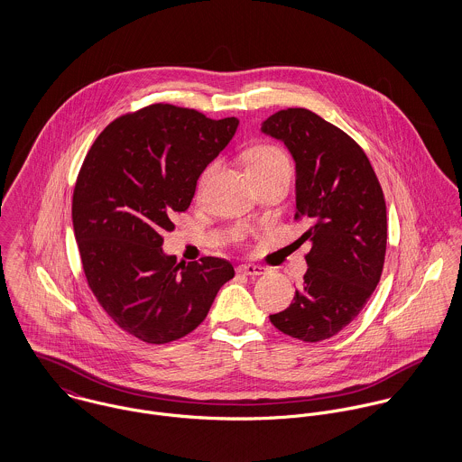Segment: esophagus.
Listing matches in <instances>:
<instances>
[{
	"label": "esophagus",
	"instance_id": "1",
	"mask_svg": "<svg viewBox=\"0 0 462 462\" xmlns=\"http://www.w3.org/2000/svg\"><path fill=\"white\" fill-rule=\"evenodd\" d=\"M236 272H238V273H242V275L256 277V275H263V273H266V268L262 266V264L245 263L240 264V266L236 268Z\"/></svg>",
	"mask_w": 462,
	"mask_h": 462
}]
</instances>
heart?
Returning a JSON list of instances; mask_svg holds the SVG:
<instances>
[{
	"label": "heart",
	"mask_w": 462,
	"mask_h": 462,
	"mask_svg": "<svg viewBox=\"0 0 462 462\" xmlns=\"http://www.w3.org/2000/svg\"><path fill=\"white\" fill-rule=\"evenodd\" d=\"M281 165H290L288 158L279 147L270 145V143H260V145L253 147L247 154V171L249 172H264V171H270V169H275ZM206 174L202 176V180L206 178Z\"/></svg>",
	"instance_id": "b5f03b06"
}]
</instances>
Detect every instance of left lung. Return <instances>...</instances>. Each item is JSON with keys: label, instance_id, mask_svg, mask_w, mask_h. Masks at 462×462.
Returning a JSON list of instances; mask_svg holds the SVG:
<instances>
[{"label": "left lung", "instance_id": "8db88e82", "mask_svg": "<svg viewBox=\"0 0 462 462\" xmlns=\"http://www.w3.org/2000/svg\"><path fill=\"white\" fill-rule=\"evenodd\" d=\"M262 132L295 160V218L310 227L308 272L293 302L270 315L275 329L317 343L345 329L379 284L388 240L386 200L356 140L306 108L270 116Z\"/></svg>", "mask_w": 462, "mask_h": 462}]
</instances>
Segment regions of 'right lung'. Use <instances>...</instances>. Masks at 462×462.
I'll use <instances>...</instances> for the list:
<instances>
[{"instance_id": "right-lung-1", "label": "right lung", "mask_w": 462, "mask_h": 462, "mask_svg": "<svg viewBox=\"0 0 462 462\" xmlns=\"http://www.w3.org/2000/svg\"><path fill=\"white\" fill-rule=\"evenodd\" d=\"M236 128V117L151 105L108 125L79 169L72 226L87 282L106 315L145 343L192 332L235 277L222 258L178 264L162 244Z\"/></svg>"}]
</instances>
